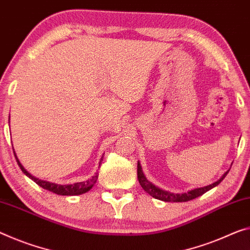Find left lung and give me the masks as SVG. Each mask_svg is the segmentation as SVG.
<instances>
[{"label": "left lung", "instance_id": "left-lung-1", "mask_svg": "<svg viewBox=\"0 0 250 250\" xmlns=\"http://www.w3.org/2000/svg\"><path fill=\"white\" fill-rule=\"evenodd\" d=\"M228 171H226L219 180H217L216 182H213V184H211V185L205 186V187H201V188H196L193 190H189L188 192L172 193V192H169V191H166V190L160 189L159 187L154 186L152 182H150L148 179H146L144 171H142V168H141V165L139 161H138V169H137L138 180H139L141 187L144 188L145 191L148 192L149 195L152 196L153 198H156V199L167 201V203H185V201L192 200L197 197L204 195V193L207 192L208 190H210L213 187H216V186L219 185L220 182L224 180V178L227 176Z\"/></svg>", "mask_w": 250, "mask_h": 250}]
</instances>
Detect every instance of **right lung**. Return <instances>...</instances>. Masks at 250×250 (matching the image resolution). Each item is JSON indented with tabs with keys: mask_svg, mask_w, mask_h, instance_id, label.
Returning <instances> with one entry per match:
<instances>
[{
	"mask_svg": "<svg viewBox=\"0 0 250 250\" xmlns=\"http://www.w3.org/2000/svg\"><path fill=\"white\" fill-rule=\"evenodd\" d=\"M14 156H15V159H17L18 165L20 166V168H21L22 172L24 173V175L29 177L30 179H32L35 184H38L40 186V187H42L43 189H46L49 190V191H52L53 193H57V195H60V196H78V195H82V193L88 192L89 190L93 187L98 179V173H97V175H94L89 180L82 181V182H75V184H72V185H58V184H54V182L41 180L39 179V178L31 175L30 172L26 171V169L23 167L21 162H20V160L18 159L17 153L15 152H14ZM101 160H100V164H101Z\"/></svg>",
	"mask_w": 250,
	"mask_h": 250,
	"instance_id": "add662e5",
	"label": "right lung"
}]
</instances>
